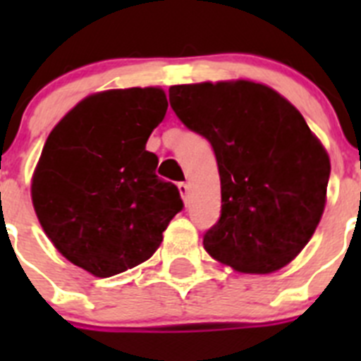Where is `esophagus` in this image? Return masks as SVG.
I'll return each instance as SVG.
<instances>
[{"label": "esophagus", "mask_w": 361, "mask_h": 361, "mask_svg": "<svg viewBox=\"0 0 361 361\" xmlns=\"http://www.w3.org/2000/svg\"><path fill=\"white\" fill-rule=\"evenodd\" d=\"M178 191H180V195H183V199L186 200L188 191H190V186H188L186 183H178Z\"/></svg>", "instance_id": "1"}]
</instances>
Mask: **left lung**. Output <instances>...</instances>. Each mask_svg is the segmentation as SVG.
I'll list each match as a JSON object with an SVG mask.
<instances>
[{
  "label": "left lung",
  "instance_id": "8db88e82",
  "mask_svg": "<svg viewBox=\"0 0 361 361\" xmlns=\"http://www.w3.org/2000/svg\"><path fill=\"white\" fill-rule=\"evenodd\" d=\"M170 104L215 152L222 209L204 247L266 275L304 250L325 208L331 162L298 110L260 82L177 85Z\"/></svg>",
  "mask_w": 361,
  "mask_h": 361
}]
</instances>
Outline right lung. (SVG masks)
<instances>
[{
    "instance_id": "add662e5",
    "label": "right lung",
    "mask_w": 361,
    "mask_h": 361,
    "mask_svg": "<svg viewBox=\"0 0 361 361\" xmlns=\"http://www.w3.org/2000/svg\"><path fill=\"white\" fill-rule=\"evenodd\" d=\"M166 110L161 88L99 92L44 142L32 177L34 209L57 251L92 275L106 279L148 260L184 208L146 149Z\"/></svg>"
}]
</instances>
